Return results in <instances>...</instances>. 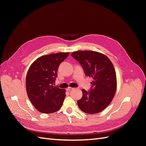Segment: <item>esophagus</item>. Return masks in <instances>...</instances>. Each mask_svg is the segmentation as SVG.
<instances>
[{
    "label": "esophagus",
    "instance_id": "esophagus-1",
    "mask_svg": "<svg viewBox=\"0 0 146 146\" xmlns=\"http://www.w3.org/2000/svg\"><path fill=\"white\" fill-rule=\"evenodd\" d=\"M73 89H74V88H71V87H68V88H66V90L68 91H71V90H73Z\"/></svg>",
    "mask_w": 146,
    "mask_h": 146
}]
</instances>
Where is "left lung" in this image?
I'll return each instance as SVG.
<instances>
[{"label":"left lung","mask_w":146,"mask_h":146,"mask_svg":"<svg viewBox=\"0 0 146 146\" xmlns=\"http://www.w3.org/2000/svg\"><path fill=\"white\" fill-rule=\"evenodd\" d=\"M71 55L79 61L86 76L92 78L91 91L82 90V98L77 101L79 108L90 114L102 111L111 102L116 91V74L112 62L96 51H76Z\"/></svg>","instance_id":"left-lung-1"}]
</instances>
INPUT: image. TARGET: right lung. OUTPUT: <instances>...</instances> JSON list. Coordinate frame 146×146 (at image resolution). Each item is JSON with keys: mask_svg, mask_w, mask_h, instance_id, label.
<instances>
[{"mask_svg": "<svg viewBox=\"0 0 146 146\" xmlns=\"http://www.w3.org/2000/svg\"><path fill=\"white\" fill-rule=\"evenodd\" d=\"M60 52L39 57L30 65L26 76V91L31 102L38 111L50 114L60 109L66 91L54 85L60 64L69 56Z\"/></svg>", "mask_w": 146, "mask_h": 146, "instance_id": "1", "label": "right lung"}]
</instances>
